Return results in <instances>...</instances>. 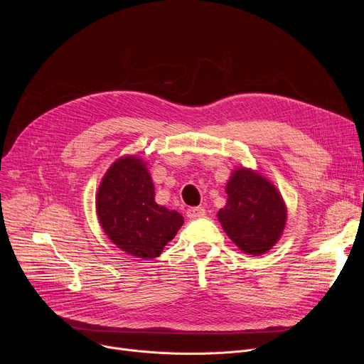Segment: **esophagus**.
I'll list each match as a JSON object with an SVG mask.
<instances>
[{
    "label": "esophagus",
    "mask_w": 364,
    "mask_h": 364,
    "mask_svg": "<svg viewBox=\"0 0 364 364\" xmlns=\"http://www.w3.org/2000/svg\"><path fill=\"white\" fill-rule=\"evenodd\" d=\"M205 214H206V211H205V208H202V206H192V208L187 209V217L190 220L202 218V217H205Z\"/></svg>",
    "instance_id": "1"
}]
</instances>
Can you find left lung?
Segmentation results:
<instances>
[{
	"mask_svg": "<svg viewBox=\"0 0 364 364\" xmlns=\"http://www.w3.org/2000/svg\"><path fill=\"white\" fill-rule=\"evenodd\" d=\"M227 205L218 220L227 236L245 254H265L279 240L286 208L277 188L251 169L240 168L227 183Z\"/></svg>",
	"mask_w": 364,
	"mask_h": 364,
	"instance_id": "left-lung-1",
	"label": "left lung"
}]
</instances>
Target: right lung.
I'll use <instances>...</instances> for the list:
<instances>
[{"label": "right lung", "instance_id": "obj_1", "mask_svg": "<svg viewBox=\"0 0 364 364\" xmlns=\"http://www.w3.org/2000/svg\"><path fill=\"white\" fill-rule=\"evenodd\" d=\"M97 215L103 230L119 250L151 259L174 239L183 217L155 202V186L146 164L134 156L114 162L99 187Z\"/></svg>", "mask_w": 364, "mask_h": 364}]
</instances>
